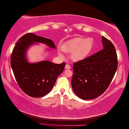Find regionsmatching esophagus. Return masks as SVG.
Wrapping results in <instances>:
<instances>
[{"label": "esophagus", "instance_id": "esophagus-1", "mask_svg": "<svg viewBox=\"0 0 129 129\" xmlns=\"http://www.w3.org/2000/svg\"><path fill=\"white\" fill-rule=\"evenodd\" d=\"M70 68H71V66H70V65L66 64V66H65V69H70Z\"/></svg>", "mask_w": 129, "mask_h": 129}]
</instances>
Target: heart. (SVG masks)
<instances>
[{
  "mask_svg": "<svg viewBox=\"0 0 129 129\" xmlns=\"http://www.w3.org/2000/svg\"><path fill=\"white\" fill-rule=\"evenodd\" d=\"M93 47V40L91 38H75L65 42L61 46V50L63 53L72 54L71 59L73 61H82L89 56ZM58 53L63 57V53L60 50Z\"/></svg>",
  "mask_w": 129,
  "mask_h": 129,
  "instance_id": "heart-1",
  "label": "heart"
}]
</instances>
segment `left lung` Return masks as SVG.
Wrapping results in <instances>:
<instances>
[{"label": "left lung", "instance_id": "obj_1", "mask_svg": "<svg viewBox=\"0 0 129 129\" xmlns=\"http://www.w3.org/2000/svg\"><path fill=\"white\" fill-rule=\"evenodd\" d=\"M102 42L103 49L73 64L72 89L82 99H93L103 94L117 70L115 47L104 36H102Z\"/></svg>", "mask_w": 129, "mask_h": 129}]
</instances>
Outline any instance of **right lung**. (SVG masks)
I'll return each mask as SVG.
<instances>
[{
	"instance_id": "obj_1",
	"label": "right lung",
	"mask_w": 129,
	"mask_h": 129,
	"mask_svg": "<svg viewBox=\"0 0 129 129\" xmlns=\"http://www.w3.org/2000/svg\"><path fill=\"white\" fill-rule=\"evenodd\" d=\"M38 43L56 49L54 42L50 39L29 33L17 40L10 59L12 70L19 87L26 94L33 98H41L48 94L66 65L64 63L55 64L48 60L29 62L27 51ZM47 50H50V49Z\"/></svg>"
}]
</instances>
